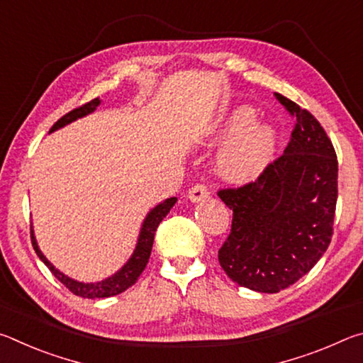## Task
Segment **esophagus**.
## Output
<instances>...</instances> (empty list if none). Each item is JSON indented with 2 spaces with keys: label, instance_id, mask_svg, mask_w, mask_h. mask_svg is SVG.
Listing matches in <instances>:
<instances>
[{
  "label": "esophagus",
  "instance_id": "34e87169",
  "mask_svg": "<svg viewBox=\"0 0 363 363\" xmlns=\"http://www.w3.org/2000/svg\"><path fill=\"white\" fill-rule=\"evenodd\" d=\"M189 200L192 201V203H199V201L205 200L210 196V190H208V187L205 186V184H196V186H194L192 189L189 190Z\"/></svg>",
  "mask_w": 363,
  "mask_h": 363
}]
</instances>
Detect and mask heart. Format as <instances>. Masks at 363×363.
I'll return each mask as SVG.
<instances>
[{"label": "heart", "mask_w": 363, "mask_h": 363, "mask_svg": "<svg viewBox=\"0 0 363 363\" xmlns=\"http://www.w3.org/2000/svg\"><path fill=\"white\" fill-rule=\"evenodd\" d=\"M257 110L240 104L216 121L205 134V143H225L216 157V169L224 179L245 184L256 179L275 157L279 130L270 121H257Z\"/></svg>", "instance_id": "heart-1"}]
</instances>
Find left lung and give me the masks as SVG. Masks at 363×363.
<instances>
[{
	"label": "left lung",
	"instance_id": "8db88e82",
	"mask_svg": "<svg viewBox=\"0 0 363 363\" xmlns=\"http://www.w3.org/2000/svg\"><path fill=\"white\" fill-rule=\"evenodd\" d=\"M296 115L284 155L255 182L219 190L233 211L219 264L232 281L257 293H279L304 277L333 235L337 160L320 123L306 108L275 94Z\"/></svg>",
	"mask_w": 363,
	"mask_h": 363
}]
</instances>
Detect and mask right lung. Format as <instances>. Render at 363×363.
Returning <instances> with one entry per match:
<instances>
[{"label":"right lung","mask_w":363,"mask_h":363,"mask_svg":"<svg viewBox=\"0 0 363 363\" xmlns=\"http://www.w3.org/2000/svg\"><path fill=\"white\" fill-rule=\"evenodd\" d=\"M101 102L102 101L99 99V97H96V99H93L88 104H84V106L72 110V112L64 115L62 118L56 121V125L49 130V133L57 131V130H60V128H64L67 125H70V123L77 121L78 118H83V116L93 113L94 110L101 106ZM176 201H177L176 196H171V199H167L164 201H162V203H158L155 208H152V210L147 213L145 219L143 220V225H140L136 248H134L130 259L123 264V267L116 270L115 274H112L110 277L104 279L101 281L84 284V281H78L75 279H72V277H69V275H65L64 272H60L59 269L54 267V264L41 253L38 242H36L35 232H33V225H32L33 250H35V253L38 255L40 259L46 264V267L54 274V277H56L60 284H64L67 288H69L73 294H77V296L88 298V299L115 296V294H120L136 284L139 275L143 274V270L145 269L147 262H149V257L152 253L153 237H155L157 227L160 223H162L163 218L169 213L171 208L174 206Z\"/></svg>","instance_id":"obj_1"}]
</instances>
